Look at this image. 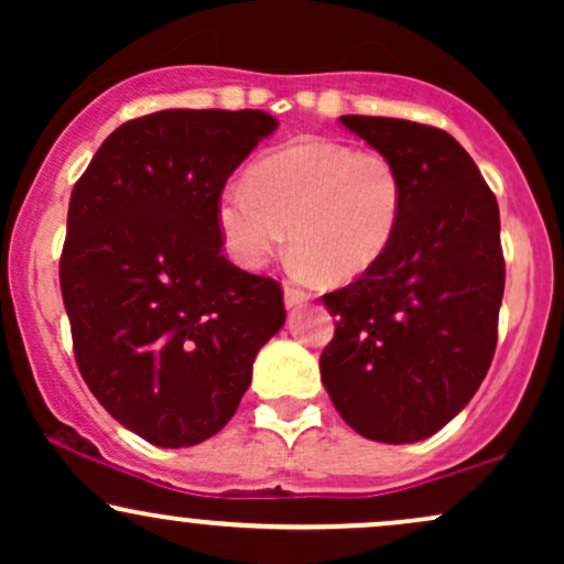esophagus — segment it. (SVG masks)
I'll return each mask as SVG.
<instances>
[{
    "label": "esophagus",
    "mask_w": 564,
    "mask_h": 564,
    "mask_svg": "<svg viewBox=\"0 0 564 564\" xmlns=\"http://www.w3.org/2000/svg\"><path fill=\"white\" fill-rule=\"evenodd\" d=\"M307 300H310L307 291H302V289H296V286H286V289H283V302H286L289 310H291V307H300V304H304Z\"/></svg>",
    "instance_id": "34e87169"
}]
</instances>
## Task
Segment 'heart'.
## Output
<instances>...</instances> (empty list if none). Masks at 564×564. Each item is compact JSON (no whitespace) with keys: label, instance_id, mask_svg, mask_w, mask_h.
Wrapping results in <instances>:
<instances>
[{"label":"heart","instance_id":"obj_1","mask_svg":"<svg viewBox=\"0 0 564 564\" xmlns=\"http://www.w3.org/2000/svg\"><path fill=\"white\" fill-rule=\"evenodd\" d=\"M405 177L381 151L313 138L281 148L232 180L217 200L230 260L262 268L289 238L300 278L355 281L387 254L405 215Z\"/></svg>","mask_w":564,"mask_h":564}]
</instances>
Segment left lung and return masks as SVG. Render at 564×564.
Segmentation results:
<instances>
[{"label":"left lung","instance_id":"obj_1","mask_svg":"<svg viewBox=\"0 0 564 564\" xmlns=\"http://www.w3.org/2000/svg\"><path fill=\"white\" fill-rule=\"evenodd\" d=\"M341 124L394 159L408 196L387 254L323 296L336 332L321 379L358 435L419 443L469 403L494 360L507 275L498 204L443 129L384 116Z\"/></svg>","mask_w":564,"mask_h":564}]
</instances>
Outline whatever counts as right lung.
<instances>
[{
  "label": "right lung",
  "mask_w": 564,
  "mask_h": 564,
  "mask_svg": "<svg viewBox=\"0 0 564 564\" xmlns=\"http://www.w3.org/2000/svg\"><path fill=\"white\" fill-rule=\"evenodd\" d=\"M264 111L170 108L121 124L74 185L61 291L76 364L100 405L159 448L230 422L286 321L281 286L225 260L217 200Z\"/></svg>",
  "instance_id": "add662e5"
}]
</instances>
